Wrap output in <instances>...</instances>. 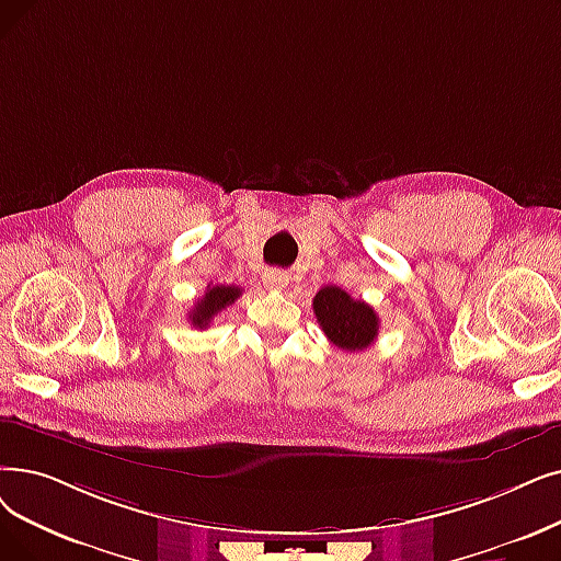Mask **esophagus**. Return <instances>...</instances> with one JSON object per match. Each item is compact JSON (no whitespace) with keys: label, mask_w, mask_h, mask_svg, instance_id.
<instances>
[{"label":"esophagus","mask_w":561,"mask_h":561,"mask_svg":"<svg viewBox=\"0 0 561 561\" xmlns=\"http://www.w3.org/2000/svg\"><path fill=\"white\" fill-rule=\"evenodd\" d=\"M263 284H265L267 288L282 290V288H286V284H288V275L282 273V271H267V273L263 275Z\"/></svg>","instance_id":"34e87169"}]
</instances>
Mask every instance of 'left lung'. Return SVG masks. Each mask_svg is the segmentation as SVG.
<instances>
[{
	"mask_svg": "<svg viewBox=\"0 0 561 561\" xmlns=\"http://www.w3.org/2000/svg\"><path fill=\"white\" fill-rule=\"evenodd\" d=\"M313 313L325 336L336 348L364 351L378 336V316L362 300H353L344 288L323 286L313 298Z\"/></svg>",
	"mask_w": 561,
	"mask_h": 561,
	"instance_id": "left-lung-1",
	"label": "left lung"
}]
</instances>
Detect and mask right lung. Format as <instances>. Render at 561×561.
<instances>
[{"mask_svg": "<svg viewBox=\"0 0 561 561\" xmlns=\"http://www.w3.org/2000/svg\"><path fill=\"white\" fill-rule=\"evenodd\" d=\"M240 294H242L240 286H208L204 298L194 302L190 311V323L199 330L208 328L215 316L222 309H227L229 305H233L240 298Z\"/></svg>", "mask_w": 561, "mask_h": 561, "instance_id": "obj_1", "label": "right lung"}]
</instances>
